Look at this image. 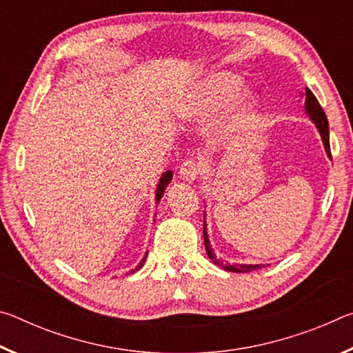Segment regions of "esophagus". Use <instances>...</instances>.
<instances>
[{
  "mask_svg": "<svg viewBox=\"0 0 353 353\" xmlns=\"http://www.w3.org/2000/svg\"><path fill=\"white\" fill-rule=\"evenodd\" d=\"M201 172H202V165L194 162V160H187V162L181 166V170H179V174H181V177L183 179V181H187L190 183L198 181Z\"/></svg>",
  "mask_w": 353,
  "mask_h": 353,
  "instance_id": "esophagus-1",
  "label": "esophagus"
}]
</instances>
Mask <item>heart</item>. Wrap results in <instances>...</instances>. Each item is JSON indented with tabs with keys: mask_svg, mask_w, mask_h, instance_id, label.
Returning a JSON list of instances; mask_svg holds the SVG:
<instances>
[{
	"mask_svg": "<svg viewBox=\"0 0 353 353\" xmlns=\"http://www.w3.org/2000/svg\"><path fill=\"white\" fill-rule=\"evenodd\" d=\"M232 71H212L194 81L176 101V113L188 123H207L221 112L210 134L212 145L236 146L252 134L261 112V97Z\"/></svg>",
	"mask_w": 353,
	"mask_h": 353,
	"instance_id": "b5f03b06",
	"label": "heart"
}]
</instances>
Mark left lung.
Returning a JSON list of instances; mask_svg holds the SVG:
<instances>
[{"label":"left lung","instance_id":"obj_1","mask_svg":"<svg viewBox=\"0 0 353 353\" xmlns=\"http://www.w3.org/2000/svg\"><path fill=\"white\" fill-rule=\"evenodd\" d=\"M301 97L305 99V105H303V109H305V113L310 118V121L314 124V128L318 129V132L321 135V140H322V145H324L325 149V154L328 159H332V154H330V132H328V121H327V117L324 110H322L321 104L318 103V99L314 98V94L312 93V90H308L305 88V92H301ZM205 207V204H204ZM205 212H204V244H205V252L207 256L210 259L214 265L221 266L223 270L229 271V272H249V271H255V270H261V268H265L263 263H259V265H248V263H238V265H230V263H224L223 260L216 259V254H214V250L210 244V238H208V232H207V221H205Z\"/></svg>","mask_w":353,"mask_h":353}]
</instances>
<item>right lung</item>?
<instances>
[{
  "mask_svg": "<svg viewBox=\"0 0 353 353\" xmlns=\"http://www.w3.org/2000/svg\"><path fill=\"white\" fill-rule=\"evenodd\" d=\"M171 179H172V171H165L163 174L160 176V181H159V183H157V188H155V204H159L160 199L163 198V193H165L166 187H168V183L171 182ZM146 256H148V252L145 254V256H143L139 265H137L135 270H132L130 272H135V271L141 270V266L145 265V261H146Z\"/></svg>",
  "mask_w": 353,
  "mask_h": 353,
  "instance_id": "add662e5",
  "label": "right lung"
}]
</instances>
